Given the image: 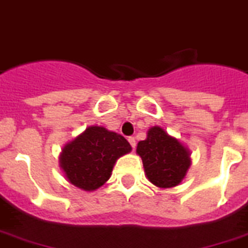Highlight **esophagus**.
Segmentation results:
<instances>
[{"label":"esophagus","mask_w":248,"mask_h":248,"mask_svg":"<svg viewBox=\"0 0 248 248\" xmlns=\"http://www.w3.org/2000/svg\"><path fill=\"white\" fill-rule=\"evenodd\" d=\"M128 142H130L131 146L135 149V146H136V140H135V138H128Z\"/></svg>","instance_id":"obj_1"}]
</instances>
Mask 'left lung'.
Instances as JSON below:
<instances>
[{
  "label": "left lung",
  "mask_w": 248,
  "mask_h": 248,
  "mask_svg": "<svg viewBox=\"0 0 248 248\" xmlns=\"http://www.w3.org/2000/svg\"><path fill=\"white\" fill-rule=\"evenodd\" d=\"M136 154L141 158L146 178L158 188L178 186L192 162L190 149L160 126L149 128Z\"/></svg>",
  "instance_id": "left-lung-1"
}]
</instances>
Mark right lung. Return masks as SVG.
Wrapping results in <instances>:
<instances>
[{
    "mask_svg": "<svg viewBox=\"0 0 248 248\" xmlns=\"http://www.w3.org/2000/svg\"><path fill=\"white\" fill-rule=\"evenodd\" d=\"M131 150L122 135L93 124L63 145L60 167L71 185L92 192L109 180L116 162Z\"/></svg>",
    "mask_w": 248,
    "mask_h": 248,
    "instance_id": "add662e5",
    "label": "right lung"
}]
</instances>
